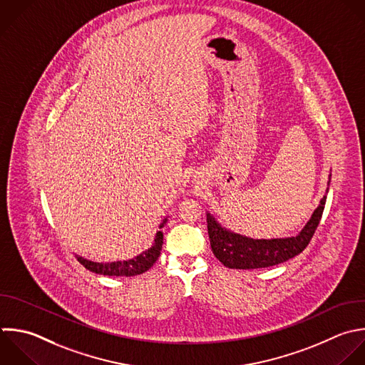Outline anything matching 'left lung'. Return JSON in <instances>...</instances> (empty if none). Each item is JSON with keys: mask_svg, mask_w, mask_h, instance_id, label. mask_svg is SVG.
Returning <instances> with one entry per match:
<instances>
[{"mask_svg": "<svg viewBox=\"0 0 365 365\" xmlns=\"http://www.w3.org/2000/svg\"><path fill=\"white\" fill-rule=\"evenodd\" d=\"M325 201L327 194L321 198L319 205L315 208L309 221L299 231V234L288 238H248L221 227V224L210 212H207V227L211 250L225 267L234 269H254L281 264L302 252L308 245L322 217Z\"/></svg>", "mask_w": 365, "mask_h": 365, "instance_id": "obj_1", "label": "left lung"}]
</instances>
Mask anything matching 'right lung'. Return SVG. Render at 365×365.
<instances>
[{
    "label": "right lung",
    "mask_w": 365,
    "mask_h": 365,
    "mask_svg": "<svg viewBox=\"0 0 365 365\" xmlns=\"http://www.w3.org/2000/svg\"><path fill=\"white\" fill-rule=\"evenodd\" d=\"M167 222V218L163 220V222L160 224V228L164 227V224ZM163 231H158L155 234L154 238V244L151 248H148L147 251L141 252L140 255L127 259V261H114V262H94L90 259H86L83 257L77 255V259L80 261V264H83L87 269L96 272V274H101V275H114V277H133V275H138L145 272L147 269H150L154 262L158 259L160 254H161V248H163Z\"/></svg>",
    "instance_id": "add662e5"
}]
</instances>
